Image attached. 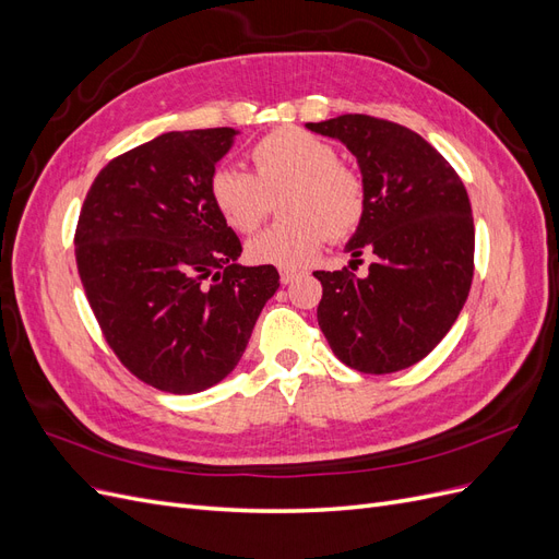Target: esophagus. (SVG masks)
I'll use <instances>...</instances> for the list:
<instances>
[{"mask_svg":"<svg viewBox=\"0 0 559 559\" xmlns=\"http://www.w3.org/2000/svg\"><path fill=\"white\" fill-rule=\"evenodd\" d=\"M300 273L298 270H289V267H280V282L282 284H292Z\"/></svg>","mask_w":559,"mask_h":559,"instance_id":"esophagus-1","label":"esophagus"}]
</instances>
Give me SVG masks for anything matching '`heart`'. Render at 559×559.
I'll use <instances>...</instances> for the list:
<instances>
[{
  "mask_svg": "<svg viewBox=\"0 0 559 559\" xmlns=\"http://www.w3.org/2000/svg\"><path fill=\"white\" fill-rule=\"evenodd\" d=\"M253 175L218 167L210 179V198L224 222L257 230L270 212V195H282L284 222L247 242L249 261L298 270L324 245L347 238L366 210L361 177L341 163L337 148L302 128H280L251 146Z\"/></svg>",
  "mask_w": 559,
  "mask_h": 559,
  "instance_id": "b5f03b06",
  "label": "heart"
}]
</instances>
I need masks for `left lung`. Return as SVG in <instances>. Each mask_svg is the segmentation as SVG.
<instances>
[{"label": "left lung", "instance_id": "left-lung-1", "mask_svg": "<svg viewBox=\"0 0 559 559\" xmlns=\"http://www.w3.org/2000/svg\"><path fill=\"white\" fill-rule=\"evenodd\" d=\"M308 130L357 158L366 210L345 251L373 253L368 275L324 273L317 321L333 354L361 373H396L421 361L460 317L473 280L471 202L462 179L417 132L345 114Z\"/></svg>", "mask_w": 559, "mask_h": 559}]
</instances>
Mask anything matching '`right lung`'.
<instances>
[{"instance_id":"right-lung-1","label":"right lung","mask_w":559,"mask_h":559,"mask_svg":"<svg viewBox=\"0 0 559 559\" xmlns=\"http://www.w3.org/2000/svg\"><path fill=\"white\" fill-rule=\"evenodd\" d=\"M238 134L183 130L134 146L95 177L79 216L76 265L99 329L160 392L198 394L228 378L280 289L275 265L238 263L242 245L210 198Z\"/></svg>"}]
</instances>
